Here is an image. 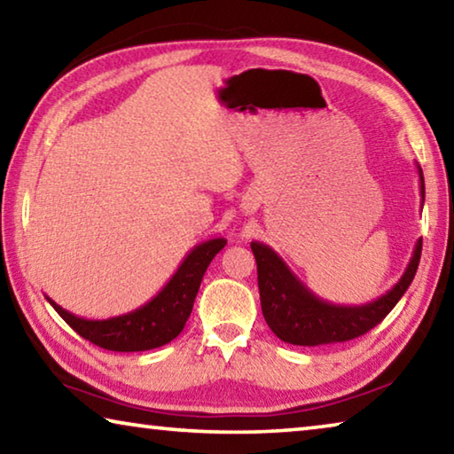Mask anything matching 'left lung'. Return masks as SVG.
<instances>
[{"label": "left lung", "mask_w": 454, "mask_h": 454, "mask_svg": "<svg viewBox=\"0 0 454 454\" xmlns=\"http://www.w3.org/2000/svg\"><path fill=\"white\" fill-rule=\"evenodd\" d=\"M420 180V196L425 202V176L417 164ZM258 266L260 304L266 325L280 340L296 347H318V344L344 342L366 334L395 309L409 290L420 262L422 240L414 244L412 258L393 288L372 302L360 306L333 304L318 298L286 262L262 242H252Z\"/></svg>", "instance_id": "left-lung-1"}]
</instances>
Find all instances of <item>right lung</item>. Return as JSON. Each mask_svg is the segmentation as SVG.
<instances>
[{
  "label": "right lung",
  "mask_w": 454,
  "mask_h": 454,
  "mask_svg": "<svg viewBox=\"0 0 454 454\" xmlns=\"http://www.w3.org/2000/svg\"><path fill=\"white\" fill-rule=\"evenodd\" d=\"M224 246V238H212V240L194 246L178 266V270L152 301L132 312L120 314V317L88 320L61 309L51 298H45L75 333L99 348L114 352H140L164 347L186 326L206 268L210 266L212 258Z\"/></svg>",
  "instance_id": "add662e5"
}]
</instances>
